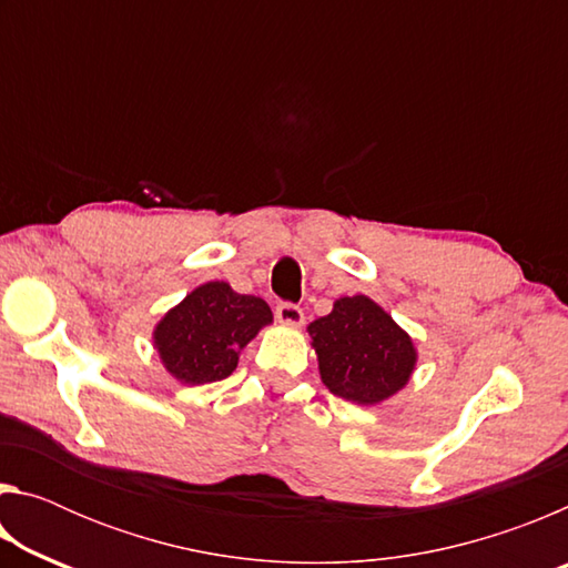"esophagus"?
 <instances>
[{
  "label": "esophagus",
  "instance_id": "obj_1",
  "mask_svg": "<svg viewBox=\"0 0 568 568\" xmlns=\"http://www.w3.org/2000/svg\"><path fill=\"white\" fill-rule=\"evenodd\" d=\"M275 318L285 325H301L305 315L301 305H295L291 301H281L275 305Z\"/></svg>",
  "mask_w": 568,
  "mask_h": 568
}]
</instances>
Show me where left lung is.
Masks as SVG:
<instances>
[{"mask_svg":"<svg viewBox=\"0 0 568 568\" xmlns=\"http://www.w3.org/2000/svg\"><path fill=\"white\" fill-rule=\"evenodd\" d=\"M311 338L328 390L363 406L406 386L416 365L408 335L365 295L335 301L333 313L311 323Z\"/></svg>","mask_w":568,"mask_h":568,"instance_id":"left-lung-1","label":"left lung"}]
</instances>
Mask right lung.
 Returning a JSON list of instances; mask_svg holds the SVG:
<instances>
[{
  "mask_svg": "<svg viewBox=\"0 0 568 568\" xmlns=\"http://www.w3.org/2000/svg\"><path fill=\"white\" fill-rule=\"evenodd\" d=\"M273 321L263 297L240 295L227 283H205L160 321L155 345L165 368L187 386L227 378L240 348Z\"/></svg>",
  "mask_w": 568,
  "mask_h": 568,
  "instance_id": "add662e5",
  "label": "right lung"
}]
</instances>
